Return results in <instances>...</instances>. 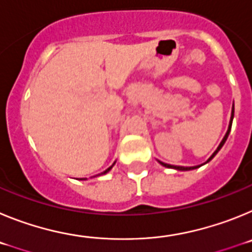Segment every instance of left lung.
I'll return each mask as SVG.
<instances>
[{
  "instance_id": "1",
  "label": "left lung",
  "mask_w": 252,
  "mask_h": 252,
  "mask_svg": "<svg viewBox=\"0 0 252 252\" xmlns=\"http://www.w3.org/2000/svg\"><path fill=\"white\" fill-rule=\"evenodd\" d=\"M233 112H235V110H232V117H231V122H230V127H228V131H227V133H226V136L223 137V140H222L221 141V144H220V146H218L217 148V150L215 151V153H213V155L211 158H209L208 159V161L209 160H212L213 159V157H215L216 154L218 153V151H220V149L222 148V146H223V144L224 142H226V140H227V137H228V133H230V131H231V126H232V120H233ZM160 164H161L162 166H166V168H174V169H178V170H192V169H195V168H199V166H189V168H187V166H175V165H169V164H165V162H161V161H159Z\"/></svg>"
}]
</instances>
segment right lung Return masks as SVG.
I'll return each instance as SVG.
<instances>
[{
    "mask_svg": "<svg viewBox=\"0 0 252 252\" xmlns=\"http://www.w3.org/2000/svg\"><path fill=\"white\" fill-rule=\"evenodd\" d=\"M112 166H113V165H112ZM112 166H110V168H108V169H106V170H104L103 173H102V174H106V173H108V171L111 170V168H112Z\"/></svg>",
    "mask_w": 252,
    "mask_h": 252,
    "instance_id": "right-lung-1",
    "label": "right lung"
}]
</instances>
